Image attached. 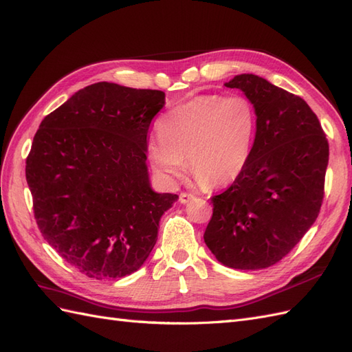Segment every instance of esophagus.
Returning a JSON list of instances; mask_svg holds the SVG:
<instances>
[{
    "mask_svg": "<svg viewBox=\"0 0 352 352\" xmlns=\"http://www.w3.org/2000/svg\"><path fill=\"white\" fill-rule=\"evenodd\" d=\"M195 196L192 195V193H187V192H183V193H179V202L182 204H187L188 200H192Z\"/></svg>",
    "mask_w": 352,
    "mask_h": 352,
    "instance_id": "34e87169",
    "label": "esophagus"
}]
</instances>
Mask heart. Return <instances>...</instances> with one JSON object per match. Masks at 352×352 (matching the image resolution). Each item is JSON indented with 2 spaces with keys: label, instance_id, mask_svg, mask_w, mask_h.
Wrapping results in <instances>:
<instances>
[{
  "label": "heart",
  "instance_id": "heart-1",
  "mask_svg": "<svg viewBox=\"0 0 352 352\" xmlns=\"http://www.w3.org/2000/svg\"><path fill=\"white\" fill-rule=\"evenodd\" d=\"M256 109L243 94H204L168 112L157 124L159 137L147 146L150 162L173 179L188 166L206 187L234 183L246 169L255 144Z\"/></svg>",
  "mask_w": 352,
  "mask_h": 352
}]
</instances>
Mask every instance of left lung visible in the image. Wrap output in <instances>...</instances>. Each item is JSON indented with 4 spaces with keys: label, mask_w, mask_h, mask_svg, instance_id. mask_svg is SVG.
Masks as SVG:
<instances>
[{
    "label": "left lung",
    "mask_w": 352,
    "mask_h": 352,
    "mask_svg": "<svg viewBox=\"0 0 352 352\" xmlns=\"http://www.w3.org/2000/svg\"><path fill=\"white\" fill-rule=\"evenodd\" d=\"M226 87L252 100L258 128L243 174L212 197L204 239L224 265L261 270L285 258L317 219L329 143L299 96L252 74L237 75Z\"/></svg>",
    "instance_id": "1"
}]
</instances>
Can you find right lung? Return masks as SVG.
Listing matches in <instances>:
<instances>
[{"instance_id":"obj_1","label":"right lung","mask_w":352,"mask_h":352,"mask_svg":"<svg viewBox=\"0 0 352 352\" xmlns=\"http://www.w3.org/2000/svg\"><path fill=\"white\" fill-rule=\"evenodd\" d=\"M159 89L97 82L47 115L26 157V182L44 239L89 278H119L144 264L175 200L150 188V122Z\"/></svg>"}]
</instances>
